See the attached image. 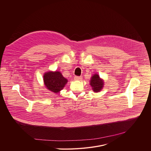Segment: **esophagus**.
I'll return each mask as SVG.
<instances>
[{
    "instance_id": "obj_1",
    "label": "esophagus",
    "mask_w": 151,
    "mask_h": 151,
    "mask_svg": "<svg viewBox=\"0 0 151 151\" xmlns=\"http://www.w3.org/2000/svg\"><path fill=\"white\" fill-rule=\"evenodd\" d=\"M74 80H77V81H81V80H82V77L75 76L74 77Z\"/></svg>"
}]
</instances>
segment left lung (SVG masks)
Masks as SVG:
<instances>
[{"label": "left lung", "instance_id": "8db88e82", "mask_svg": "<svg viewBox=\"0 0 151 151\" xmlns=\"http://www.w3.org/2000/svg\"><path fill=\"white\" fill-rule=\"evenodd\" d=\"M90 84L92 87V89L94 92H98L101 91L102 88L103 87L104 82L102 80L100 79V77L98 74H95L93 75L91 80Z\"/></svg>", "mask_w": 151, "mask_h": 151}]
</instances>
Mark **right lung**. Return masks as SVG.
I'll return each mask as SVG.
<instances>
[{
  "mask_svg": "<svg viewBox=\"0 0 151 151\" xmlns=\"http://www.w3.org/2000/svg\"><path fill=\"white\" fill-rule=\"evenodd\" d=\"M44 82L46 88L51 91L58 93L63 89L66 83L68 82L67 79L63 77L59 71H49L44 75Z\"/></svg>",
  "mask_w": 151,
  "mask_h": 151,
  "instance_id": "right-lung-1",
  "label": "right lung"
}]
</instances>
